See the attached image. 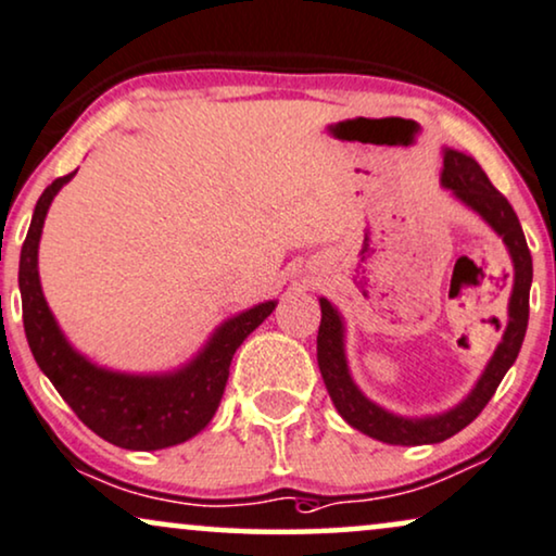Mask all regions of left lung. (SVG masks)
<instances>
[{"label":"left lung","mask_w":556,"mask_h":556,"mask_svg":"<svg viewBox=\"0 0 556 556\" xmlns=\"http://www.w3.org/2000/svg\"><path fill=\"white\" fill-rule=\"evenodd\" d=\"M442 184L457 199H463L467 206L475 208L490 227L495 229L506 242V248L514 257V293H510L508 304V327L503 334V342L495 350V355L490 357V363L478 380V386L472 388V393L454 406L452 410L439 416H427V419H403V416L388 414L386 408L375 406L372 401H367L363 393L357 391V386L352 383L348 359H344V342H342V319L334 312V306L327 299H321V324H319V337H316V359H319V370L324 378V386L331 395L337 410L350 427L363 431V434L380 439L386 444H403V446H416V444H437L444 442L463 431L467 424L478 419V414L488 406V401L493 399V393L498 391L503 375L508 372V367L516 363L518 350L523 344L526 327H529V288L533 278V265H531V252L526 244L521 222L514 212V206L508 204V199L490 184L485 170L480 168L478 161H472L470 155L457 153V150H444V170H442Z\"/></svg>","instance_id":"1"}]
</instances>
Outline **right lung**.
I'll use <instances>...</instances> for the list:
<instances>
[{"label": "right lung", "instance_id": "add662e5", "mask_svg": "<svg viewBox=\"0 0 556 556\" xmlns=\"http://www.w3.org/2000/svg\"><path fill=\"white\" fill-rule=\"evenodd\" d=\"M76 173V170H74ZM55 178L35 204V214L20 252V293L27 344L35 363L48 375L61 399L93 434L122 450H165L181 444L212 421L225 393L229 365L240 344L248 340L276 308V301L242 312L222 324L204 352L170 375H122L91 365L71 350L66 337L46 304L38 278V242L48 206L63 184L74 178Z\"/></svg>", "mask_w": 556, "mask_h": 556}]
</instances>
